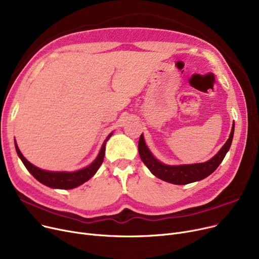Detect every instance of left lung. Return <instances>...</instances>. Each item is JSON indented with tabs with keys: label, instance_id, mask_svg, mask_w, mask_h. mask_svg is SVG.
<instances>
[{
	"label": "left lung",
	"instance_id": "obj_1",
	"mask_svg": "<svg viewBox=\"0 0 259 259\" xmlns=\"http://www.w3.org/2000/svg\"><path fill=\"white\" fill-rule=\"evenodd\" d=\"M234 134V125L231 130V134L220 150L214 157L206 162H201V164H193V165H181V166H168L165 164H161L149 151L148 147L145 144L143 134L141 135L139 141V153L141 159L144 164L148 167V169L152 172L153 175L159 180L165 182L175 184V185H187L193 182H197L200 180L206 179L211 173H213L217 167L220 166L223 159L225 158L227 152L232 144Z\"/></svg>",
	"mask_w": 259,
	"mask_h": 259
}]
</instances>
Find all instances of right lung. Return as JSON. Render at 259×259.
Masks as SVG:
<instances>
[{
	"mask_svg": "<svg viewBox=\"0 0 259 259\" xmlns=\"http://www.w3.org/2000/svg\"><path fill=\"white\" fill-rule=\"evenodd\" d=\"M112 133L108 135V138L105 140L101 151L98 155V157L95 158V160L92 162L91 165L88 167L75 171V172H50V171H45L39 169L27 160L23 154L21 153L20 149L17 145V142H15L16 145V150L20 158L22 159L23 164L25 165L26 169L28 170L32 175L33 178L36 179L39 183L44 184L45 186H48L50 188H57V189H73L81 184H84L88 180H90L92 176L95 174V172L98 171L100 166L102 165V162L104 160L105 156V149H106V142L110 139Z\"/></svg>",
	"mask_w": 259,
	"mask_h": 259,
	"instance_id": "1",
	"label": "right lung"
}]
</instances>
